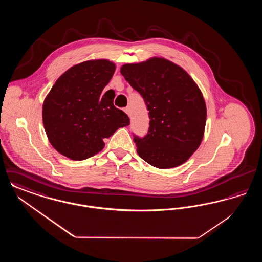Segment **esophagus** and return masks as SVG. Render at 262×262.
<instances>
[{"label": "esophagus", "mask_w": 262, "mask_h": 262, "mask_svg": "<svg viewBox=\"0 0 262 262\" xmlns=\"http://www.w3.org/2000/svg\"><path fill=\"white\" fill-rule=\"evenodd\" d=\"M124 111H125L126 115L130 116V108H129V107H126V108H125V110H124Z\"/></svg>", "instance_id": "obj_1"}]
</instances>
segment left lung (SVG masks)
<instances>
[{"instance_id":"obj_1","label":"left lung","mask_w":262,"mask_h":262,"mask_svg":"<svg viewBox=\"0 0 262 262\" xmlns=\"http://www.w3.org/2000/svg\"><path fill=\"white\" fill-rule=\"evenodd\" d=\"M121 74L149 111L147 135L134 136L139 157L159 169L186 162L199 148L206 123V105L196 83L184 69L163 58L125 63Z\"/></svg>"}]
</instances>
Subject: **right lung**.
<instances>
[{
    "label": "right lung",
    "instance_id": "obj_1",
    "mask_svg": "<svg viewBox=\"0 0 262 262\" xmlns=\"http://www.w3.org/2000/svg\"><path fill=\"white\" fill-rule=\"evenodd\" d=\"M115 63L91 60L63 73L46 96L42 118L52 146L81 161L104 148V138L129 125L127 115L114 106V95L102 94L115 73Z\"/></svg>",
    "mask_w": 262,
    "mask_h": 262
}]
</instances>
